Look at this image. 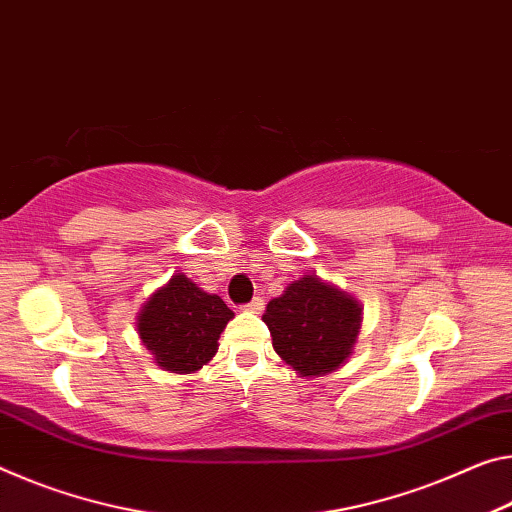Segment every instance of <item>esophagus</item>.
<instances>
[{
  "label": "esophagus",
  "instance_id": "obj_1",
  "mask_svg": "<svg viewBox=\"0 0 512 512\" xmlns=\"http://www.w3.org/2000/svg\"><path fill=\"white\" fill-rule=\"evenodd\" d=\"M243 310H246V312H253V314H259V312H262L264 310V300L262 298H253V300H250V303L248 305H243Z\"/></svg>",
  "mask_w": 512,
  "mask_h": 512
}]
</instances>
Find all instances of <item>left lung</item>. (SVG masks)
<instances>
[{
	"mask_svg": "<svg viewBox=\"0 0 512 512\" xmlns=\"http://www.w3.org/2000/svg\"><path fill=\"white\" fill-rule=\"evenodd\" d=\"M264 323L275 353L300 376H326L342 367L358 342L362 307L316 275L291 282L266 305Z\"/></svg>",
	"mask_w": 512,
	"mask_h": 512,
	"instance_id": "left-lung-1",
	"label": "left lung"
}]
</instances>
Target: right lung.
Wrapping results in <instances>:
<instances>
[{"label": "right lung", "instance_id": "add662e5", "mask_svg": "<svg viewBox=\"0 0 512 512\" xmlns=\"http://www.w3.org/2000/svg\"><path fill=\"white\" fill-rule=\"evenodd\" d=\"M232 316L221 296L177 273L143 305L136 328L161 369L196 373L216 355L218 337Z\"/></svg>", "mask_w": 512, "mask_h": 512}]
</instances>
